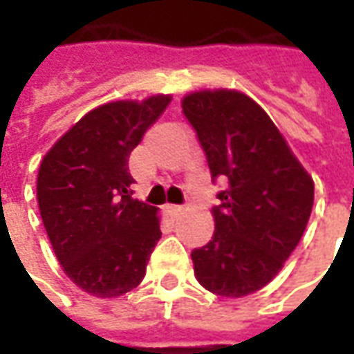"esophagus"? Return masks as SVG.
<instances>
[{"mask_svg": "<svg viewBox=\"0 0 354 354\" xmlns=\"http://www.w3.org/2000/svg\"><path fill=\"white\" fill-rule=\"evenodd\" d=\"M165 210H167L170 216H178L184 210V207H182V205H165Z\"/></svg>", "mask_w": 354, "mask_h": 354, "instance_id": "obj_1", "label": "esophagus"}]
</instances>
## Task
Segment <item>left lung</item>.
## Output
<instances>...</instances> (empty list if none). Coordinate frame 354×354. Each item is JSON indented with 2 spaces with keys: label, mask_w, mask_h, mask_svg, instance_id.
<instances>
[{
  "label": "left lung",
  "mask_w": 354,
  "mask_h": 354,
  "mask_svg": "<svg viewBox=\"0 0 354 354\" xmlns=\"http://www.w3.org/2000/svg\"><path fill=\"white\" fill-rule=\"evenodd\" d=\"M182 113L197 132L216 193V230L192 252L210 292L241 297L273 281L299 243L313 208L311 176L266 111L237 91L185 96Z\"/></svg>",
  "instance_id": "8db88e82"
}]
</instances>
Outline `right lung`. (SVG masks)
<instances>
[{
	"mask_svg": "<svg viewBox=\"0 0 354 354\" xmlns=\"http://www.w3.org/2000/svg\"><path fill=\"white\" fill-rule=\"evenodd\" d=\"M170 96L111 102L81 117L37 174V203L66 274L98 297L136 288L161 227L157 208L132 199L129 155L169 108Z\"/></svg>",
	"mask_w": 354,
	"mask_h": 354,
	"instance_id": "right-lung-1",
	"label": "right lung"
}]
</instances>
